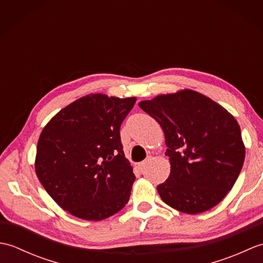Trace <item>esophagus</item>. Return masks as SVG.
Here are the masks:
<instances>
[{
  "label": "esophagus",
  "mask_w": 263,
  "mask_h": 263,
  "mask_svg": "<svg viewBox=\"0 0 263 263\" xmlns=\"http://www.w3.org/2000/svg\"><path fill=\"white\" fill-rule=\"evenodd\" d=\"M144 164H146V161H141V163H139V164H138V168L141 170L142 167L144 166Z\"/></svg>",
  "instance_id": "34e87169"
}]
</instances>
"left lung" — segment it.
Returning <instances> with one entry per match:
<instances>
[{"instance_id":"left-lung-1","label":"left lung","mask_w":263,"mask_h":263,"mask_svg":"<svg viewBox=\"0 0 263 263\" xmlns=\"http://www.w3.org/2000/svg\"><path fill=\"white\" fill-rule=\"evenodd\" d=\"M165 135L171 174L157 186L166 204L189 215L214 208L235 184L245 158L230 111L191 89L139 103Z\"/></svg>"}]
</instances>
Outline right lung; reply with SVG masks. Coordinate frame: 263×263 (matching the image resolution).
Segmentation results:
<instances>
[{
  "instance_id": "1",
  "label": "right lung",
  "mask_w": 263,
  "mask_h": 263,
  "mask_svg": "<svg viewBox=\"0 0 263 263\" xmlns=\"http://www.w3.org/2000/svg\"><path fill=\"white\" fill-rule=\"evenodd\" d=\"M136 100L87 95L61 109L43 128L36 174L69 214L98 221L127 203L136 176L123 153L120 127Z\"/></svg>"
}]
</instances>
